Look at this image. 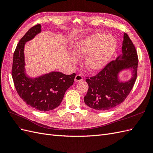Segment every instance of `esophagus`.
<instances>
[{
	"instance_id": "obj_1",
	"label": "esophagus",
	"mask_w": 153,
	"mask_h": 153,
	"mask_svg": "<svg viewBox=\"0 0 153 153\" xmlns=\"http://www.w3.org/2000/svg\"><path fill=\"white\" fill-rule=\"evenodd\" d=\"M82 76L81 75V74H77V75L76 76V77H75V81L76 82H79V81H81L82 80Z\"/></svg>"
}]
</instances>
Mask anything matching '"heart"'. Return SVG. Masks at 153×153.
I'll return each mask as SVG.
<instances>
[{
    "label": "heart",
    "mask_w": 153,
    "mask_h": 153,
    "mask_svg": "<svg viewBox=\"0 0 153 153\" xmlns=\"http://www.w3.org/2000/svg\"><path fill=\"white\" fill-rule=\"evenodd\" d=\"M116 41L106 34H93L78 43L75 54L78 57H86L85 65L88 71L94 72L102 69L111 59L116 50ZM72 62L76 63L78 59L75 56L71 58Z\"/></svg>",
    "instance_id": "1"
}]
</instances>
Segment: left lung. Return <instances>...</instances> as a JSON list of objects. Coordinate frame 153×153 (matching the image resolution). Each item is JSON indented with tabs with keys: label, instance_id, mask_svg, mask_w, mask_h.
<instances>
[{
	"label": "left lung",
	"instance_id": "8db88e82",
	"mask_svg": "<svg viewBox=\"0 0 153 153\" xmlns=\"http://www.w3.org/2000/svg\"><path fill=\"white\" fill-rule=\"evenodd\" d=\"M123 54L108 63L95 76L87 77L88 90L84 97L87 106L99 111L110 110L125 101L131 91L137 77L138 54L128 34L124 33ZM132 68L133 77L129 81L120 82L117 74L123 69Z\"/></svg>",
	"mask_w": 153,
	"mask_h": 153
}]
</instances>
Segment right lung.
<instances>
[{"label": "right lung", "instance_id": "add662e5", "mask_svg": "<svg viewBox=\"0 0 153 153\" xmlns=\"http://www.w3.org/2000/svg\"><path fill=\"white\" fill-rule=\"evenodd\" d=\"M40 32L41 25L37 24L20 39L13 54L11 74L17 93L23 101L36 110L47 111L54 110L62 102L65 91L74 83L76 74L65 75L52 72L34 79L27 76L24 67L25 43Z\"/></svg>", "mask_w": 153, "mask_h": 153}]
</instances>
